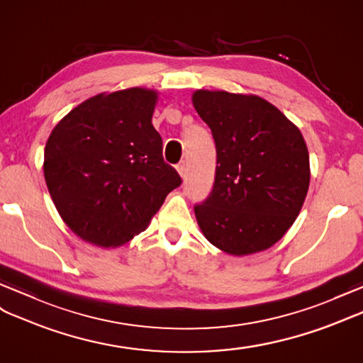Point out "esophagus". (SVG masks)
<instances>
[{
    "instance_id": "esophagus-1",
    "label": "esophagus",
    "mask_w": 363,
    "mask_h": 363,
    "mask_svg": "<svg viewBox=\"0 0 363 363\" xmlns=\"http://www.w3.org/2000/svg\"><path fill=\"white\" fill-rule=\"evenodd\" d=\"M177 171H179V174L182 175V179H184V177H186V172H188L186 162H180L179 164H177Z\"/></svg>"
}]
</instances>
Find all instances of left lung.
Listing matches in <instances>:
<instances>
[{"label":"left lung","mask_w":363,"mask_h":363,"mask_svg":"<svg viewBox=\"0 0 363 363\" xmlns=\"http://www.w3.org/2000/svg\"><path fill=\"white\" fill-rule=\"evenodd\" d=\"M192 103L217 151L214 186L194 206L203 235L233 255L271 248L294 223L308 192L302 132L257 95L200 89Z\"/></svg>","instance_id":"obj_1"}]
</instances>
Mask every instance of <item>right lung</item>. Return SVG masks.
Here are the masks:
<instances>
[{
	"label": "right lung",
	"instance_id": "add662e5",
	"mask_svg": "<svg viewBox=\"0 0 363 363\" xmlns=\"http://www.w3.org/2000/svg\"><path fill=\"white\" fill-rule=\"evenodd\" d=\"M157 96L143 87L99 94L50 132L44 179L58 214L84 242H129L182 184L152 126Z\"/></svg>",
	"mask_w": 363,
	"mask_h": 363
}]
</instances>
